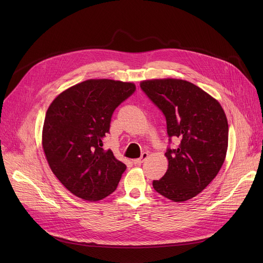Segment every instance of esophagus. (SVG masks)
Wrapping results in <instances>:
<instances>
[{
    "mask_svg": "<svg viewBox=\"0 0 263 263\" xmlns=\"http://www.w3.org/2000/svg\"><path fill=\"white\" fill-rule=\"evenodd\" d=\"M148 157V153H146V152H144V153H142L141 154V156L139 157V158H137V159H134L133 160V163L135 164V165H140L146 158Z\"/></svg>",
    "mask_w": 263,
    "mask_h": 263,
    "instance_id": "esophagus-1",
    "label": "esophagus"
}]
</instances>
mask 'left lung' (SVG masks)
<instances>
[{"label":"left lung","mask_w":263,"mask_h":263,"mask_svg":"<svg viewBox=\"0 0 263 263\" xmlns=\"http://www.w3.org/2000/svg\"><path fill=\"white\" fill-rule=\"evenodd\" d=\"M141 89L166 119L167 134L178 137L167 148V171L153 181L154 190L174 202L191 200L218 174L228 148V121L217 100L199 86L181 79H152Z\"/></svg>","instance_id":"obj_1"}]
</instances>
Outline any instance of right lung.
<instances>
[{"mask_svg": "<svg viewBox=\"0 0 263 263\" xmlns=\"http://www.w3.org/2000/svg\"><path fill=\"white\" fill-rule=\"evenodd\" d=\"M136 89L132 82L89 79L59 93L43 128L50 168L67 191L96 202L117 190L127 166L101 147L116 108Z\"/></svg>", "mask_w": 263, "mask_h": 263, "instance_id": "right-lung-1", "label": "right lung"}]
</instances>
